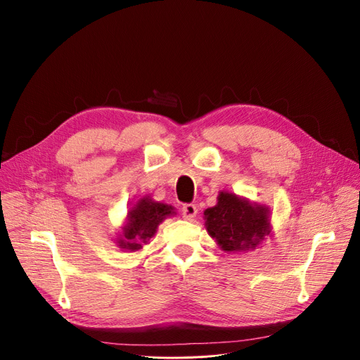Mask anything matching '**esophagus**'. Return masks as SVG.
<instances>
[{
  "label": "esophagus",
  "instance_id": "obj_1",
  "mask_svg": "<svg viewBox=\"0 0 360 360\" xmlns=\"http://www.w3.org/2000/svg\"><path fill=\"white\" fill-rule=\"evenodd\" d=\"M181 213H182V217L186 219V221H193L197 214V206L193 205V202H186V205L182 206Z\"/></svg>",
  "mask_w": 360,
  "mask_h": 360
}]
</instances>
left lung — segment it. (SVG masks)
Listing matches in <instances>:
<instances>
[{
    "label": "left lung",
    "instance_id": "8db88e82",
    "mask_svg": "<svg viewBox=\"0 0 360 360\" xmlns=\"http://www.w3.org/2000/svg\"><path fill=\"white\" fill-rule=\"evenodd\" d=\"M206 228L225 252H245L268 236V209L252 206L236 194L221 193L217 205L205 212Z\"/></svg>",
    "mask_w": 360,
    "mask_h": 360
}]
</instances>
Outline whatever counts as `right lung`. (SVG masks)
<instances>
[{"mask_svg": "<svg viewBox=\"0 0 360 360\" xmlns=\"http://www.w3.org/2000/svg\"><path fill=\"white\" fill-rule=\"evenodd\" d=\"M170 214H174V207L163 202H155L150 198L138 201L136 206L128 213V222L123 228V238L119 240L120 248H127L131 252L141 248V243H147V240L154 236L158 225Z\"/></svg>", "mask_w": 360, "mask_h": 360, "instance_id": "obj_1", "label": "right lung"}]
</instances>
